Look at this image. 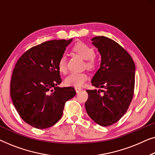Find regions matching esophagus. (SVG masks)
Instances as JSON below:
<instances>
[{
	"instance_id": "obj_1",
	"label": "esophagus",
	"mask_w": 155,
	"mask_h": 155,
	"mask_svg": "<svg viewBox=\"0 0 155 155\" xmlns=\"http://www.w3.org/2000/svg\"><path fill=\"white\" fill-rule=\"evenodd\" d=\"M75 90H76V91H77V92L78 93V92H79L80 91H81L82 88H81V87H75Z\"/></svg>"
}]
</instances>
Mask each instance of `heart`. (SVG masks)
Listing matches in <instances>:
<instances>
[{"mask_svg":"<svg viewBox=\"0 0 155 155\" xmlns=\"http://www.w3.org/2000/svg\"><path fill=\"white\" fill-rule=\"evenodd\" d=\"M72 51L86 60V65L89 68H92L95 65L94 57L95 55L94 49L86 43L80 42L73 47ZM58 67L60 72L65 73L67 71V57L62 55L59 59ZM88 74L85 72H77L73 71L64 78V83L67 86H81L88 79Z\"/></svg>","mask_w":155,"mask_h":155,"instance_id":"1","label":"heart"}]
</instances>
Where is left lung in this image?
<instances>
[{
	"mask_svg": "<svg viewBox=\"0 0 155 155\" xmlns=\"http://www.w3.org/2000/svg\"><path fill=\"white\" fill-rule=\"evenodd\" d=\"M92 44L101 55L100 68L91 79L95 88L86 90L87 114L102 126L112 125L127 111L134 96L136 67L127 52L112 39L95 36ZM100 92H103L102 94Z\"/></svg>",
	"mask_w": 155,
	"mask_h": 155,
	"instance_id": "8db88e82",
	"label": "left lung"
}]
</instances>
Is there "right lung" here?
Returning a JSON list of instances; mask_svg holds the SVG:
<instances>
[{"instance_id": "add662e5", "label": "right lung", "mask_w": 155, "mask_h": 155, "mask_svg": "<svg viewBox=\"0 0 155 155\" xmlns=\"http://www.w3.org/2000/svg\"><path fill=\"white\" fill-rule=\"evenodd\" d=\"M73 39L52 40L25 52L17 61L10 83V96L21 118L38 129L60 120L67 100L75 96L71 86L61 87L59 59Z\"/></svg>"}]
</instances>
